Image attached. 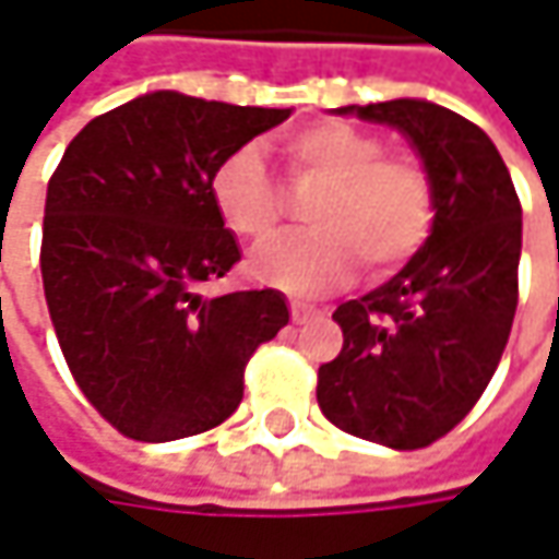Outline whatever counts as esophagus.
<instances>
[{"mask_svg": "<svg viewBox=\"0 0 559 559\" xmlns=\"http://www.w3.org/2000/svg\"><path fill=\"white\" fill-rule=\"evenodd\" d=\"M323 310H317V307H307V304H290V317L297 320V323H307V320H313V317H320Z\"/></svg>", "mask_w": 559, "mask_h": 559, "instance_id": "1", "label": "esophagus"}]
</instances>
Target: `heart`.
<instances>
[{
	"label": "heart",
	"mask_w": 559,
	"mask_h": 559,
	"mask_svg": "<svg viewBox=\"0 0 559 559\" xmlns=\"http://www.w3.org/2000/svg\"><path fill=\"white\" fill-rule=\"evenodd\" d=\"M297 183H320L307 210L313 226L255 259V272L290 294H317L349 281L359 259L369 272L404 265L430 236L433 187L411 155H385L376 132L349 122H313L281 145ZM219 219L249 246L281 233L284 200L259 148L229 152L210 177Z\"/></svg>",
	"instance_id": "1"
}]
</instances>
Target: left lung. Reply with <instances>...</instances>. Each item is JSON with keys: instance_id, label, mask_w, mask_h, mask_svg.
Listing matches in <instances>:
<instances>
[{"instance_id": "8db88e82", "label": "left lung", "mask_w": 559, "mask_h": 559, "mask_svg": "<svg viewBox=\"0 0 559 559\" xmlns=\"http://www.w3.org/2000/svg\"><path fill=\"white\" fill-rule=\"evenodd\" d=\"M391 126L430 174L433 223L411 262L336 307L343 349L317 372L340 430L391 450L450 433L492 382L518 307L521 203L492 139L430 99L340 106Z\"/></svg>"}]
</instances>
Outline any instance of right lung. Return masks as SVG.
<instances>
[{"label": "right lung", "instance_id": "add662e5", "mask_svg": "<svg viewBox=\"0 0 559 559\" xmlns=\"http://www.w3.org/2000/svg\"><path fill=\"white\" fill-rule=\"evenodd\" d=\"M287 116L155 90L86 122L57 165L41 239L57 343L90 404L132 440L223 424L249 356L290 320L272 287L200 294L242 255L210 177Z\"/></svg>", "mask_w": 559, "mask_h": 559}]
</instances>
